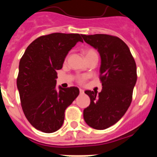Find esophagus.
<instances>
[{
  "label": "esophagus",
  "mask_w": 157,
  "mask_h": 157,
  "mask_svg": "<svg viewBox=\"0 0 157 157\" xmlns=\"http://www.w3.org/2000/svg\"><path fill=\"white\" fill-rule=\"evenodd\" d=\"M79 93H80V94H84V90H82V89H80Z\"/></svg>",
  "instance_id": "esophagus-1"
}]
</instances>
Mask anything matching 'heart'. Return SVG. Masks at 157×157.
<instances>
[{
    "instance_id": "heart-1",
    "label": "heart",
    "mask_w": 157,
    "mask_h": 157,
    "mask_svg": "<svg viewBox=\"0 0 157 157\" xmlns=\"http://www.w3.org/2000/svg\"><path fill=\"white\" fill-rule=\"evenodd\" d=\"M84 55H85V56L86 59L87 58L91 57V56H98V54H97L96 51L94 50V49H91V48L86 49V50L84 51ZM84 78H85L82 77V78H80V80H81V81H82Z\"/></svg>"
}]
</instances>
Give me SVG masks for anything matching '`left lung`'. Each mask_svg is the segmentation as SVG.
<instances>
[{"label":"left lung","instance_id":"left-lung-1","mask_svg":"<svg viewBox=\"0 0 157 157\" xmlns=\"http://www.w3.org/2000/svg\"><path fill=\"white\" fill-rule=\"evenodd\" d=\"M84 41L101 56L100 93L86 90L90 105L83 111L87 125L105 130L124 116L132 101L137 82V67L128 46L120 38L108 34H82Z\"/></svg>","mask_w":157,"mask_h":157}]
</instances>
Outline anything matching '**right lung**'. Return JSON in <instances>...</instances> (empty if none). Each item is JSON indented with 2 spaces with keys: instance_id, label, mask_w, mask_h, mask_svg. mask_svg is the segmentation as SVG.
Returning <instances> with one entry per match:
<instances>
[{
  "instance_id": "add662e5",
  "label": "right lung",
  "mask_w": 157,
  "mask_h": 157,
  "mask_svg": "<svg viewBox=\"0 0 157 157\" xmlns=\"http://www.w3.org/2000/svg\"><path fill=\"white\" fill-rule=\"evenodd\" d=\"M78 34L53 33L30 43L19 65L17 88L24 115L34 128L53 133L62 127L65 109L79 94L78 87L56 90V70L62 68Z\"/></svg>"
}]
</instances>
